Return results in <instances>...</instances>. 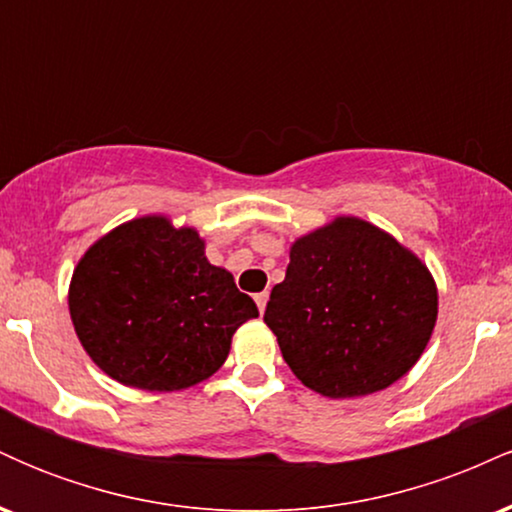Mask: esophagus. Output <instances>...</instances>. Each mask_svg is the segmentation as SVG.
I'll list each match as a JSON object with an SVG mask.
<instances>
[{
  "label": "esophagus",
  "instance_id": "obj_1",
  "mask_svg": "<svg viewBox=\"0 0 512 512\" xmlns=\"http://www.w3.org/2000/svg\"><path fill=\"white\" fill-rule=\"evenodd\" d=\"M267 301H269V293L267 291L257 293V296H255V303H257V308H260V313H264V308H267Z\"/></svg>",
  "mask_w": 512,
  "mask_h": 512
}]
</instances>
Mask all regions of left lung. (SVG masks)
Segmentation results:
<instances>
[{"instance_id":"left-lung-1","label":"left lung","mask_w":512,"mask_h":512,"mask_svg":"<svg viewBox=\"0 0 512 512\" xmlns=\"http://www.w3.org/2000/svg\"><path fill=\"white\" fill-rule=\"evenodd\" d=\"M438 315L428 269L361 219L298 238L264 322L310 390L358 397L385 390L424 354Z\"/></svg>"}]
</instances>
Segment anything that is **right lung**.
<instances>
[{"label": "right lung", "mask_w": 512, "mask_h": 512, "mask_svg": "<svg viewBox=\"0 0 512 512\" xmlns=\"http://www.w3.org/2000/svg\"><path fill=\"white\" fill-rule=\"evenodd\" d=\"M69 313L86 354L117 383L185 390L226 361L231 337L257 317L192 228L163 216L122 223L76 264Z\"/></svg>", "instance_id": "1"}]
</instances>
